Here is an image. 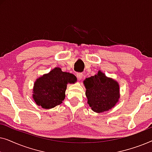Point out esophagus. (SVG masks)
<instances>
[{
	"mask_svg": "<svg viewBox=\"0 0 152 152\" xmlns=\"http://www.w3.org/2000/svg\"><path fill=\"white\" fill-rule=\"evenodd\" d=\"M83 76H84V75L82 72H78V73H77V77L78 78V80H82Z\"/></svg>",
	"mask_w": 152,
	"mask_h": 152,
	"instance_id": "obj_1",
	"label": "esophagus"
}]
</instances>
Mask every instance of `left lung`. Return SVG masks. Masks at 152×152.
Listing matches in <instances>:
<instances>
[{"mask_svg": "<svg viewBox=\"0 0 152 152\" xmlns=\"http://www.w3.org/2000/svg\"><path fill=\"white\" fill-rule=\"evenodd\" d=\"M86 96L91 109L96 113H102L111 109L120 98V88L118 82L107 77L99 70L94 76L84 81Z\"/></svg>", "mask_w": 152, "mask_h": 152, "instance_id": "8db88e82", "label": "left lung"}]
</instances>
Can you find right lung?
<instances>
[{"instance_id": "obj_1", "label": "right lung", "mask_w": 152, "mask_h": 152, "mask_svg": "<svg viewBox=\"0 0 152 152\" xmlns=\"http://www.w3.org/2000/svg\"><path fill=\"white\" fill-rule=\"evenodd\" d=\"M77 82L76 77L70 72L55 68L48 74L37 79L33 88L32 97L37 105L49 109L62 103L65 99L68 84Z\"/></svg>"}]
</instances>
